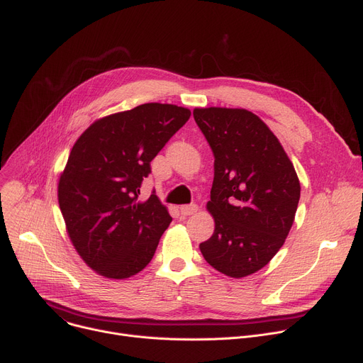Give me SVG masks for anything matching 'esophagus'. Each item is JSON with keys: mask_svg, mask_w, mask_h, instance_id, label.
Returning a JSON list of instances; mask_svg holds the SVG:
<instances>
[{"mask_svg": "<svg viewBox=\"0 0 363 363\" xmlns=\"http://www.w3.org/2000/svg\"><path fill=\"white\" fill-rule=\"evenodd\" d=\"M179 211L184 216H189V215H194L199 211V206L197 204H185V206H181Z\"/></svg>", "mask_w": 363, "mask_h": 363, "instance_id": "1", "label": "esophagus"}]
</instances>
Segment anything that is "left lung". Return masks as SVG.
<instances>
[{
	"instance_id": "1",
	"label": "left lung",
	"mask_w": 363,
	"mask_h": 363,
	"mask_svg": "<svg viewBox=\"0 0 363 363\" xmlns=\"http://www.w3.org/2000/svg\"><path fill=\"white\" fill-rule=\"evenodd\" d=\"M194 121L215 156L207 208L215 233L200 244L228 277L257 272L278 253L294 222L300 182L272 130L244 108H196Z\"/></svg>"
}]
</instances>
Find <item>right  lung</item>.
Returning <instances> with one entry per match:
<instances>
[{
	"label": "right lung",
	"mask_w": 363,
	"mask_h": 363,
	"mask_svg": "<svg viewBox=\"0 0 363 363\" xmlns=\"http://www.w3.org/2000/svg\"><path fill=\"white\" fill-rule=\"evenodd\" d=\"M191 111L147 103L94 122L74 143L59 181L69 237L88 266L123 279L143 271L172 222L152 191L140 201L151 160Z\"/></svg>",
	"instance_id": "right-lung-1"
}]
</instances>
